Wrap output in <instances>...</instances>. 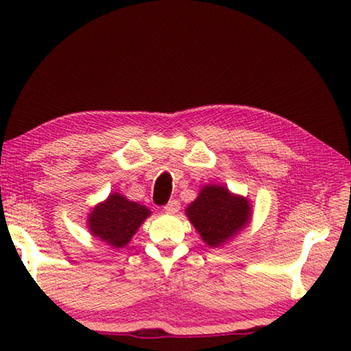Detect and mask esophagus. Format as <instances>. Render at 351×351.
Masks as SVG:
<instances>
[{"label": "esophagus", "instance_id": "34e87169", "mask_svg": "<svg viewBox=\"0 0 351 351\" xmlns=\"http://www.w3.org/2000/svg\"><path fill=\"white\" fill-rule=\"evenodd\" d=\"M180 209H181L180 201L171 199L170 203L164 207V212H167V213H178V212H180Z\"/></svg>", "mask_w": 351, "mask_h": 351}]
</instances>
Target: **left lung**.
Here are the masks:
<instances>
[{"mask_svg": "<svg viewBox=\"0 0 351 351\" xmlns=\"http://www.w3.org/2000/svg\"><path fill=\"white\" fill-rule=\"evenodd\" d=\"M186 217L207 246L221 247L247 228L252 219V204L226 186L206 184L197 199L187 206Z\"/></svg>", "mask_w": 351, "mask_h": 351, "instance_id": "1", "label": "left lung"}]
</instances>
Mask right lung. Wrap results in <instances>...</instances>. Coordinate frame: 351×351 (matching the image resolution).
I'll list each match as a JSON object with an SVG mask.
<instances>
[{
	"label": "right lung",
	"mask_w": 351,
	"mask_h": 351,
	"mask_svg": "<svg viewBox=\"0 0 351 351\" xmlns=\"http://www.w3.org/2000/svg\"><path fill=\"white\" fill-rule=\"evenodd\" d=\"M152 215L148 207L130 201L122 193H110L88 213V230L96 240L112 249L125 247L141 224Z\"/></svg>",
	"instance_id": "right-lung-1"
}]
</instances>
